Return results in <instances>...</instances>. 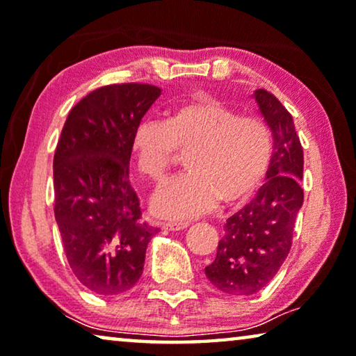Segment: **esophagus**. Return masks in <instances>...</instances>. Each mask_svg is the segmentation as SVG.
Masks as SVG:
<instances>
[{
	"label": "esophagus",
	"mask_w": 356,
	"mask_h": 356,
	"mask_svg": "<svg viewBox=\"0 0 356 356\" xmlns=\"http://www.w3.org/2000/svg\"><path fill=\"white\" fill-rule=\"evenodd\" d=\"M189 224L186 222H162V229H165V231H183V229L188 227Z\"/></svg>",
	"instance_id": "34e87169"
}]
</instances>
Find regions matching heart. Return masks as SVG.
Instances as JSON below:
<instances>
[{"label":"heart","instance_id":"1","mask_svg":"<svg viewBox=\"0 0 356 356\" xmlns=\"http://www.w3.org/2000/svg\"><path fill=\"white\" fill-rule=\"evenodd\" d=\"M177 149L188 151V173L170 179L152 195L151 209L170 220H194L218 202L237 207L264 181L272 159L269 129L258 118L199 92L175 105L165 122L145 119L130 141L134 162L143 177L161 181Z\"/></svg>","mask_w":356,"mask_h":356}]
</instances>
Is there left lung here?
<instances>
[{
    "label": "left lung",
    "instance_id": "1",
    "mask_svg": "<svg viewBox=\"0 0 356 356\" xmlns=\"http://www.w3.org/2000/svg\"><path fill=\"white\" fill-rule=\"evenodd\" d=\"M253 97L273 140L267 181L224 224L216 258L205 267L211 285L231 296L258 293L275 277L291 250L294 222L304 202L299 186L304 152L293 116L270 92L258 89Z\"/></svg>",
    "mask_w": 356,
    "mask_h": 356
}]
</instances>
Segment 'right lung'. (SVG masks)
<instances>
[{
  "instance_id": "right-lung-1",
  "label": "right lung",
  "mask_w": 356,
  "mask_h": 356,
  "mask_svg": "<svg viewBox=\"0 0 356 356\" xmlns=\"http://www.w3.org/2000/svg\"><path fill=\"white\" fill-rule=\"evenodd\" d=\"M161 92L138 83L95 89L71 108L58 138L56 221L71 270L100 296L136 285L157 232L141 221L129 163L134 130Z\"/></svg>"
}]
</instances>
